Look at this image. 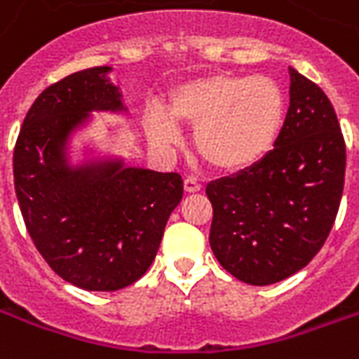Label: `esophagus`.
<instances>
[{"label":"esophagus","mask_w":359,"mask_h":359,"mask_svg":"<svg viewBox=\"0 0 359 359\" xmlns=\"http://www.w3.org/2000/svg\"><path fill=\"white\" fill-rule=\"evenodd\" d=\"M184 190L190 192V194H192V192H200V190H202V182L198 179H194V177H187V179H184Z\"/></svg>","instance_id":"obj_1"}]
</instances>
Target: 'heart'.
Here are the masks:
<instances>
[{"mask_svg":"<svg viewBox=\"0 0 359 359\" xmlns=\"http://www.w3.org/2000/svg\"><path fill=\"white\" fill-rule=\"evenodd\" d=\"M286 97L269 76L210 73L172 86L165 109L146 113L149 140L161 148L180 142L177 125L194 126V149L205 163L238 172L259 163L283 130Z\"/></svg>","mask_w":359,"mask_h":359,"instance_id":"heart-1","label":"heart"}]
</instances>
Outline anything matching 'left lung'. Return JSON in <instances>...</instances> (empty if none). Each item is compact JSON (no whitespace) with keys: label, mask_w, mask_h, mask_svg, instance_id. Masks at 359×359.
<instances>
[{"label":"left lung","mask_w":359,"mask_h":359,"mask_svg":"<svg viewBox=\"0 0 359 359\" xmlns=\"http://www.w3.org/2000/svg\"><path fill=\"white\" fill-rule=\"evenodd\" d=\"M290 107L275 148L250 169L213 180L210 244L233 277L265 286L304 269L339 213L346 144L332 103L288 69Z\"/></svg>","instance_id":"obj_1"}]
</instances>
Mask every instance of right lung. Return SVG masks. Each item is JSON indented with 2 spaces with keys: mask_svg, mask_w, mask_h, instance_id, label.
I'll use <instances>...</instances> for the list:
<instances>
[{
  "mask_svg": "<svg viewBox=\"0 0 359 359\" xmlns=\"http://www.w3.org/2000/svg\"><path fill=\"white\" fill-rule=\"evenodd\" d=\"M109 71L84 69L43 90L13 151L15 192L34 246L63 280L94 292L125 288L148 271L182 200L179 172L121 159L69 165L67 140L92 111L126 109Z\"/></svg>",
  "mask_w": 359,
  "mask_h": 359,
  "instance_id": "1",
  "label": "right lung"
}]
</instances>
